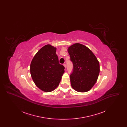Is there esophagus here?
Returning a JSON list of instances; mask_svg holds the SVG:
<instances>
[{
	"label": "esophagus",
	"instance_id": "1",
	"mask_svg": "<svg viewBox=\"0 0 127 127\" xmlns=\"http://www.w3.org/2000/svg\"><path fill=\"white\" fill-rule=\"evenodd\" d=\"M63 66H64V67H65V68H66V64H65V63H64V64H63Z\"/></svg>",
	"mask_w": 127,
	"mask_h": 127
}]
</instances>
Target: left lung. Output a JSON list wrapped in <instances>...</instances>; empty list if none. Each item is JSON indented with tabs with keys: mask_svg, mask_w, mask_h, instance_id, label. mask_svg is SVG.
I'll return each mask as SVG.
<instances>
[{
	"mask_svg": "<svg viewBox=\"0 0 127 127\" xmlns=\"http://www.w3.org/2000/svg\"><path fill=\"white\" fill-rule=\"evenodd\" d=\"M73 65L70 76L73 89L80 92L90 91L96 83L100 71L96 57L84 45L75 43L67 49Z\"/></svg>",
	"mask_w": 127,
	"mask_h": 127,
	"instance_id": "left-lung-1",
	"label": "left lung"
}]
</instances>
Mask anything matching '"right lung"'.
<instances>
[{
  "label": "right lung",
  "instance_id": "right-lung-1",
  "mask_svg": "<svg viewBox=\"0 0 127 127\" xmlns=\"http://www.w3.org/2000/svg\"><path fill=\"white\" fill-rule=\"evenodd\" d=\"M56 49L49 44L44 46L37 51L30 64V74L34 82L46 92L58 87L65 71L64 66L59 63Z\"/></svg>",
  "mask_w": 127,
  "mask_h": 127
}]
</instances>
